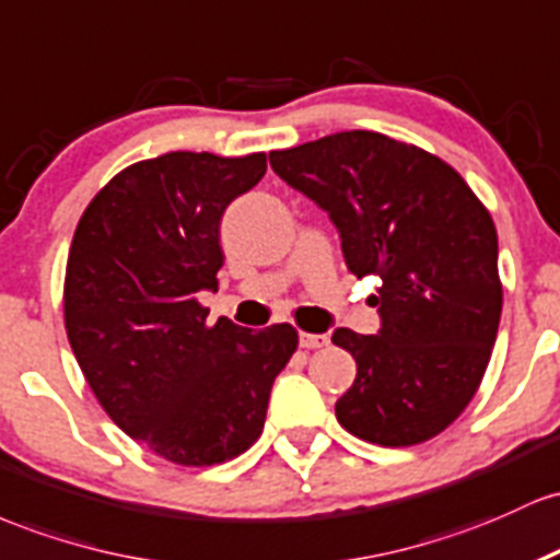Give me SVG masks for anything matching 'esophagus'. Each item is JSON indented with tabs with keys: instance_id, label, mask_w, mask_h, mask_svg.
I'll return each instance as SVG.
<instances>
[{
	"instance_id": "34e87169",
	"label": "esophagus",
	"mask_w": 560,
	"mask_h": 560,
	"mask_svg": "<svg viewBox=\"0 0 560 560\" xmlns=\"http://www.w3.org/2000/svg\"><path fill=\"white\" fill-rule=\"evenodd\" d=\"M330 338L325 332H299V343L304 349H323L328 347Z\"/></svg>"
}]
</instances>
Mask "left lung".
<instances>
[{"instance_id": "8db88e82", "label": "left lung", "mask_w": 560, "mask_h": 560, "mask_svg": "<svg viewBox=\"0 0 560 560\" xmlns=\"http://www.w3.org/2000/svg\"><path fill=\"white\" fill-rule=\"evenodd\" d=\"M269 163L330 213L351 272L381 278L378 336L332 332L357 362L338 423L381 447L439 436L479 392L498 338L502 282L487 206L447 161L378 131L272 150Z\"/></svg>"}]
</instances>
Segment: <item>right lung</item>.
Masks as SVG:
<instances>
[{
	"label": "right lung",
	"mask_w": 560,
	"mask_h": 560,
	"mask_svg": "<svg viewBox=\"0 0 560 560\" xmlns=\"http://www.w3.org/2000/svg\"><path fill=\"white\" fill-rule=\"evenodd\" d=\"M264 172V153L131 163L90 200L68 250L62 317L81 373L118 429L177 466L243 455L299 347L293 325H209L198 301L224 264V209Z\"/></svg>",
	"instance_id": "add662e5"
}]
</instances>
